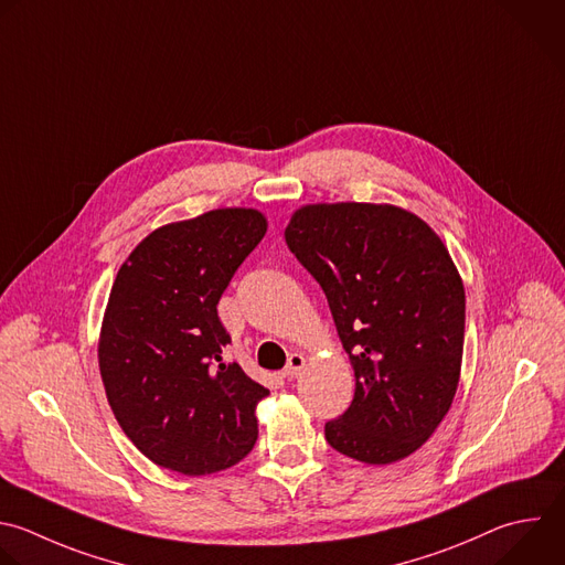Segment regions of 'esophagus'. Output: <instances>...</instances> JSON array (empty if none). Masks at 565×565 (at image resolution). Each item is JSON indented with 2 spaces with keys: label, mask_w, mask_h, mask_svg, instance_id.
Returning a JSON list of instances; mask_svg holds the SVG:
<instances>
[{
  "label": "esophagus",
  "mask_w": 565,
  "mask_h": 565,
  "mask_svg": "<svg viewBox=\"0 0 565 565\" xmlns=\"http://www.w3.org/2000/svg\"><path fill=\"white\" fill-rule=\"evenodd\" d=\"M303 367H306V356H303V354H299V352H292V354L288 356L286 367H284V377L295 380V377H299Z\"/></svg>",
  "instance_id": "obj_1"
}]
</instances>
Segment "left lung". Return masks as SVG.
<instances>
[{
  "instance_id": "obj_1",
  "label": "left lung",
  "mask_w": 565,
  "mask_h": 565,
  "mask_svg": "<svg viewBox=\"0 0 565 565\" xmlns=\"http://www.w3.org/2000/svg\"><path fill=\"white\" fill-rule=\"evenodd\" d=\"M286 242L326 292L354 370V399L326 424L328 444L367 466L411 457L461 377L466 290L446 244L415 213L367 202L306 204Z\"/></svg>"
}]
</instances>
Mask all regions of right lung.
<instances>
[{
  "label": "right lung",
  "instance_id": "1",
  "mask_svg": "<svg viewBox=\"0 0 565 565\" xmlns=\"http://www.w3.org/2000/svg\"><path fill=\"white\" fill-rule=\"evenodd\" d=\"M268 231L257 209H215L159 226L121 264L97 359L113 415L154 466L202 477L239 463L257 441L268 388L239 363L217 303Z\"/></svg>",
  "mask_w": 565,
  "mask_h": 565
}]
</instances>
